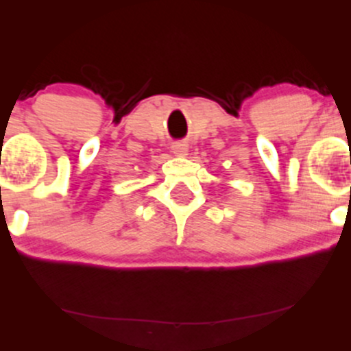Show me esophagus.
<instances>
[{
    "mask_svg": "<svg viewBox=\"0 0 351 351\" xmlns=\"http://www.w3.org/2000/svg\"><path fill=\"white\" fill-rule=\"evenodd\" d=\"M171 150H173V153H176V155H186L188 145L184 142H175L171 145Z\"/></svg>",
    "mask_w": 351,
    "mask_h": 351,
    "instance_id": "34e87169",
    "label": "esophagus"
}]
</instances>
